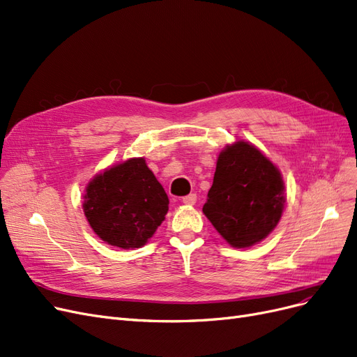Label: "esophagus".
Segmentation results:
<instances>
[{
	"mask_svg": "<svg viewBox=\"0 0 357 357\" xmlns=\"http://www.w3.org/2000/svg\"><path fill=\"white\" fill-rule=\"evenodd\" d=\"M197 202V195L195 194H190V195H185L182 199V203L187 204V206H194Z\"/></svg>",
	"mask_w": 357,
	"mask_h": 357,
	"instance_id": "esophagus-1",
	"label": "esophagus"
}]
</instances>
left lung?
Masks as SVG:
<instances>
[{"label": "left lung", "mask_w": 357, "mask_h": 357, "mask_svg": "<svg viewBox=\"0 0 357 357\" xmlns=\"http://www.w3.org/2000/svg\"><path fill=\"white\" fill-rule=\"evenodd\" d=\"M285 202L278 166L252 142L236 139L218 155L203 213L231 247L248 248L276 228Z\"/></svg>", "instance_id": "8db88e82"}]
</instances>
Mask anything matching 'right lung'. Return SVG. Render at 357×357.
<instances>
[{
    "instance_id": "obj_1",
    "label": "right lung",
    "mask_w": 357,
    "mask_h": 357,
    "mask_svg": "<svg viewBox=\"0 0 357 357\" xmlns=\"http://www.w3.org/2000/svg\"><path fill=\"white\" fill-rule=\"evenodd\" d=\"M84 213L100 238L134 250L147 244L162 225L169 199L144 157H130L92 178L85 188Z\"/></svg>"
}]
</instances>
